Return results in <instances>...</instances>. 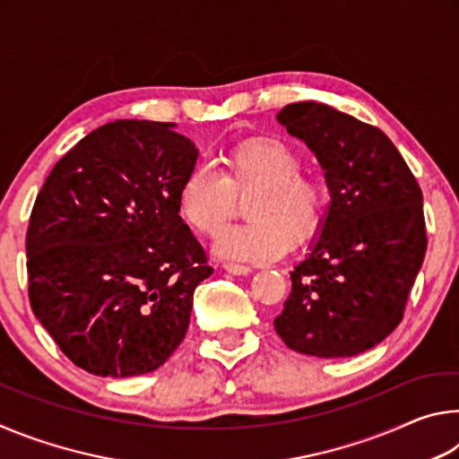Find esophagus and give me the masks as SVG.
<instances>
[{
  "instance_id": "1",
  "label": "esophagus",
  "mask_w": 459,
  "mask_h": 459,
  "mask_svg": "<svg viewBox=\"0 0 459 459\" xmlns=\"http://www.w3.org/2000/svg\"><path fill=\"white\" fill-rule=\"evenodd\" d=\"M222 267L227 269L229 273H232V275H248L253 271L248 265H238V263H229V261L222 263Z\"/></svg>"
}]
</instances>
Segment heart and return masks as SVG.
Segmentation results:
<instances>
[{
    "label": "heart",
    "mask_w": 459,
    "mask_h": 459,
    "mask_svg": "<svg viewBox=\"0 0 459 459\" xmlns=\"http://www.w3.org/2000/svg\"><path fill=\"white\" fill-rule=\"evenodd\" d=\"M248 222L222 232L216 253L238 261H269L299 245L322 227L330 190L324 180L301 174V158L279 137L255 135L230 145L222 174L196 164L184 176L178 206L182 219L204 237H216L237 212V196Z\"/></svg>",
    "instance_id": "b5f03b06"
}]
</instances>
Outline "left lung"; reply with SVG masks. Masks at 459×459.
I'll list each match as a JSON object with an SVG mask.
<instances>
[{"mask_svg": "<svg viewBox=\"0 0 459 459\" xmlns=\"http://www.w3.org/2000/svg\"><path fill=\"white\" fill-rule=\"evenodd\" d=\"M277 121L316 153L332 202L275 332L295 352L356 356L403 320L427 251L421 188L391 139L352 115L304 100Z\"/></svg>", "mask_w": 459, "mask_h": 459, "instance_id": "1", "label": "left lung"}]
</instances>
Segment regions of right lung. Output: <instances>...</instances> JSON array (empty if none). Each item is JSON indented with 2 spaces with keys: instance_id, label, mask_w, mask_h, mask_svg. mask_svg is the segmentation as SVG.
Returning <instances> with one entry per match:
<instances>
[{
  "instance_id": "right-lung-1",
  "label": "right lung",
  "mask_w": 459,
  "mask_h": 459,
  "mask_svg": "<svg viewBox=\"0 0 459 459\" xmlns=\"http://www.w3.org/2000/svg\"><path fill=\"white\" fill-rule=\"evenodd\" d=\"M174 123L119 119L82 137L46 178L26 235L34 316L99 377L160 368L212 275L178 192L198 150Z\"/></svg>"
}]
</instances>
